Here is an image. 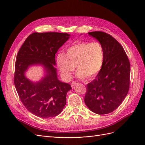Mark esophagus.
Segmentation results:
<instances>
[{
  "label": "esophagus",
  "instance_id": "obj_1",
  "mask_svg": "<svg viewBox=\"0 0 145 145\" xmlns=\"http://www.w3.org/2000/svg\"><path fill=\"white\" fill-rule=\"evenodd\" d=\"M77 83V82H72V83H71V86H72V87H74V86L75 85H76Z\"/></svg>",
  "mask_w": 145,
  "mask_h": 145
}]
</instances>
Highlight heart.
Segmentation results:
<instances>
[{"label":"heart","instance_id":"heart-1","mask_svg":"<svg viewBox=\"0 0 145 145\" xmlns=\"http://www.w3.org/2000/svg\"><path fill=\"white\" fill-rule=\"evenodd\" d=\"M104 60V49L97 42L76 43L68 48L65 54L59 53L56 58L60 73L65 80L71 79L76 65L78 78H93L102 68Z\"/></svg>","mask_w":145,"mask_h":145}]
</instances>
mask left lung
I'll return each mask as SVG.
<instances>
[{
  "label": "left lung",
  "mask_w": 145,
  "mask_h": 145,
  "mask_svg": "<svg viewBox=\"0 0 145 145\" xmlns=\"http://www.w3.org/2000/svg\"><path fill=\"white\" fill-rule=\"evenodd\" d=\"M88 34L103 46L105 60L96 78L87 85L85 103L92 112L106 114L119 106L128 93L130 63L123 48L111 35L102 31Z\"/></svg>",
  "instance_id": "obj_1"
}]
</instances>
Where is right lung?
<instances>
[{"instance_id": "right-lung-1", "label": "right lung", "mask_w": 145, "mask_h": 145, "mask_svg": "<svg viewBox=\"0 0 145 145\" xmlns=\"http://www.w3.org/2000/svg\"><path fill=\"white\" fill-rule=\"evenodd\" d=\"M70 36L56 32L34 33L27 38L17 54L14 77L16 89L25 108L37 117L58 116L67 103L66 97L71 86L58 79L55 54ZM36 65H42L45 74L34 82L25 73Z\"/></svg>"}]
</instances>
